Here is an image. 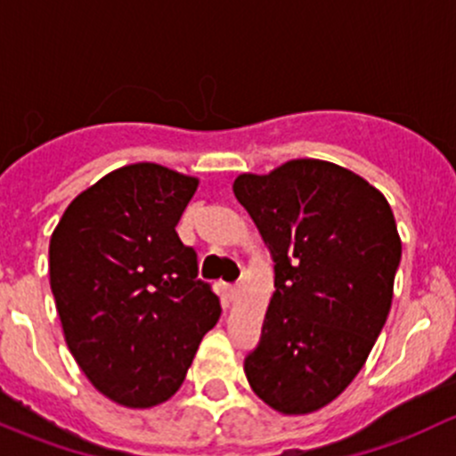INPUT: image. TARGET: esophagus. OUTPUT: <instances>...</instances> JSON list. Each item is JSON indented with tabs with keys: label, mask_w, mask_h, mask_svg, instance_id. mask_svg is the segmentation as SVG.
Segmentation results:
<instances>
[{
	"label": "esophagus",
	"mask_w": 456,
	"mask_h": 456,
	"mask_svg": "<svg viewBox=\"0 0 456 456\" xmlns=\"http://www.w3.org/2000/svg\"><path fill=\"white\" fill-rule=\"evenodd\" d=\"M237 283H226V297L228 298H234L237 297Z\"/></svg>",
	"instance_id": "34e87169"
}]
</instances>
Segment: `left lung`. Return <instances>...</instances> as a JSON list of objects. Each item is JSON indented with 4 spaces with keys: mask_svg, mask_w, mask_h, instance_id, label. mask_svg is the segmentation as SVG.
<instances>
[{
    "mask_svg": "<svg viewBox=\"0 0 456 456\" xmlns=\"http://www.w3.org/2000/svg\"><path fill=\"white\" fill-rule=\"evenodd\" d=\"M274 259V294L243 370L283 415L327 406L387 322L402 241L387 197L322 159H289L232 184Z\"/></svg>",
    "mask_w": 456,
    "mask_h": 456,
    "instance_id": "8db88e82",
    "label": "left lung"
}]
</instances>
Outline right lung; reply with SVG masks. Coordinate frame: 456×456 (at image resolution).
I'll return each instance as SVG.
<instances>
[{
  "mask_svg": "<svg viewBox=\"0 0 456 456\" xmlns=\"http://www.w3.org/2000/svg\"><path fill=\"white\" fill-rule=\"evenodd\" d=\"M197 177L151 162L111 171L65 208L50 239V288L65 342L111 402L149 408L182 387L222 314L175 226Z\"/></svg>",
  "mask_w": 456,
  "mask_h": 456,
  "instance_id": "right-lung-1",
  "label": "right lung"
}]
</instances>
